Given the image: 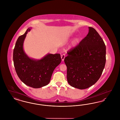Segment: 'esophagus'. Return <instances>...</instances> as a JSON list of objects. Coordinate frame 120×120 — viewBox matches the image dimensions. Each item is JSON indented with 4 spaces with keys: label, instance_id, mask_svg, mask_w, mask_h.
I'll return each mask as SVG.
<instances>
[{
    "label": "esophagus",
    "instance_id": "34e87169",
    "mask_svg": "<svg viewBox=\"0 0 120 120\" xmlns=\"http://www.w3.org/2000/svg\"><path fill=\"white\" fill-rule=\"evenodd\" d=\"M65 57V55L64 54H63L61 55V58H62V60L63 61H64Z\"/></svg>",
    "mask_w": 120,
    "mask_h": 120
}]
</instances>
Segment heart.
Masks as SVG:
<instances>
[{
    "label": "heart",
    "instance_id": "heart-1",
    "mask_svg": "<svg viewBox=\"0 0 120 120\" xmlns=\"http://www.w3.org/2000/svg\"><path fill=\"white\" fill-rule=\"evenodd\" d=\"M80 39L79 37H76L71 42V45L70 46L71 48H74L77 45L80 43Z\"/></svg>",
    "mask_w": 120,
    "mask_h": 120
}]
</instances>
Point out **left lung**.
Instances as JSON below:
<instances>
[{
	"label": "left lung",
	"mask_w": 120,
	"mask_h": 120,
	"mask_svg": "<svg viewBox=\"0 0 120 120\" xmlns=\"http://www.w3.org/2000/svg\"><path fill=\"white\" fill-rule=\"evenodd\" d=\"M106 46L93 28L89 27L86 37L68 52L64 59L70 85L80 90L94 85L100 77L106 63Z\"/></svg>",
	"instance_id": "left-lung-1"
}]
</instances>
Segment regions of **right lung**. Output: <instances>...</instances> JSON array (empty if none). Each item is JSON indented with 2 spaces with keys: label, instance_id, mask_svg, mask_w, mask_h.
<instances>
[{
  "label": "right lung",
  "instance_id": "1",
  "mask_svg": "<svg viewBox=\"0 0 120 120\" xmlns=\"http://www.w3.org/2000/svg\"><path fill=\"white\" fill-rule=\"evenodd\" d=\"M30 27L20 36L13 50L14 66L18 77L26 86L40 88L48 85L55 68L61 63L60 54L48 53L40 59L30 58L23 49V44Z\"/></svg>",
  "mask_w": 120,
  "mask_h": 120
}]
</instances>
